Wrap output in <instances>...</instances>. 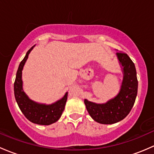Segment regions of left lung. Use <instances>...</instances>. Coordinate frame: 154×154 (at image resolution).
I'll return each mask as SVG.
<instances>
[{
    "label": "left lung",
    "mask_w": 154,
    "mask_h": 154,
    "mask_svg": "<svg viewBox=\"0 0 154 154\" xmlns=\"http://www.w3.org/2000/svg\"><path fill=\"white\" fill-rule=\"evenodd\" d=\"M116 55L124 72L119 93L105 104L85 100L90 116L101 124H114L124 119L131 112L137 96L138 80L134 63L127 53L118 52Z\"/></svg>",
    "instance_id": "left-lung-1"
}]
</instances>
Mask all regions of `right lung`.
<instances>
[{"mask_svg": "<svg viewBox=\"0 0 154 154\" xmlns=\"http://www.w3.org/2000/svg\"><path fill=\"white\" fill-rule=\"evenodd\" d=\"M34 47L33 46L28 50L24 58L19 64L14 83V93L19 108L28 120L35 124L49 125L58 121L61 117L67 99V93H65L62 99L50 105L35 102L30 100L25 94L22 88V69L27 60L28 55Z\"/></svg>", "mask_w": 154, "mask_h": 154, "instance_id": "obj_1", "label": "right lung"}]
</instances>
